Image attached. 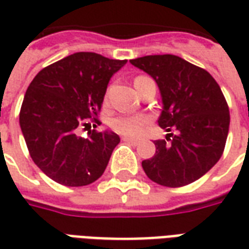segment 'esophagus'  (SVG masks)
<instances>
[{
	"label": "esophagus",
	"instance_id": "obj_1",
	"mask_svg": "<svg viewBox=\"0 0 249 249\" xmlns=\"http://www.w3.org/2000/svg\"><path fill=\"white\" fill-rule=\"evenodd\" d=\"M123 141H125V142H129V144H133V145H137L140 141L139 140H135V139H130V137H123Z\"/></svg>",
	"mask_w": 249,
	"mask_h": 249
}]
</instances>
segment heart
<instances>
[{
	"instance_id": "obj_1",
	"label": "heart",
	"mask_w": 249,
	"mask_h": 249,
	"mask_svg": "<svg viewBox=\"0 0 249 249\" xmlns=\"http://www.w3.org/2000/svg\"><path fill=\"white\" fill-rule=\"evenodd\" d=\"M142 80H146V77H137L135 80V84L142 81ZM146 121L148 120L141 116H119L112 121L110 125H112V129L120 135L136 137L142 132Z\"/></svg>"
}]
</instances>
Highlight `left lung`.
Segmentation results:
<instances>
[{
  "label": "left lung",
  "instance_id": "8db88e82",
  "mask_svg": "<svg viewBox=\"0 0 249 249\" xmlns=\"http://www.w3.org/2000/svg\"><path fill=\"white\" fill-rule=\"evenodd\" d=\"M160 89L162 110L157 120L168 133L156 140L155 156L141 162L152 181L178 188L191 184L213 167L224 151L230 109L219 84L208 71L173 54L130 60Z\"/></svg>",
  "mask_w": 249,
  "mask_h": 249
}]
</instances>
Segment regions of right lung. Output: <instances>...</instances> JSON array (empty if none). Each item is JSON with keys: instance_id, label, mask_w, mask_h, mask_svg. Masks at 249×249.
I'll list each match as a JSON object with an SVG mask.
<instances>
[{"instance_id": "obj_1", "label": "right lung", "mask_w": 249, "mask_h": 249, "mask_svg": "<svg viewBox=\"0 0 249 249\" xmlns=\"http://www.w3.org/2000/svg\"><path fill=\"white\" fill-rule=\"evenodd\" d=\"M126 64L92 53L78 52L46 66L25 93L19 126L30 157L48 178L66 187L92 184L105 171L120 142L112 130H89L77 135L96 119L109 80Z\"/></svg>"}]
</instances>
